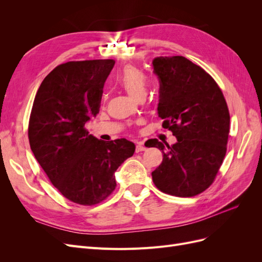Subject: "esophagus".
Segmentation results:
<instances>
[{
  "label": "esophagus",
  "instance_id": "obj_1",
  "mask_svg": "<svg viewBox=\"0 0 262 262\" xmlns=\"http://www.w3.org/2000/svg\"><path fill=\"white\" fill-rule=\"evenodd\" d=\"M145 149H146V147L144 146V144L142 143V142H139L137 147H136V152L139 153V152H142V150H145Z\"/></svg>",
  "mask_w": 262,
  "mask_h": 262
}]
</instances>
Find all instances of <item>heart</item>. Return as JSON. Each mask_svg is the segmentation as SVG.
Wrapping results in <instances>:
<instances>
[{
    "label": "heart",
    "instance_id": "obj_1",
    "mask_svg": "<svg viewBox=\"0 0 262 262\" xmlns=\"http://www.w3.org/2000/svg\"><path fill=\"white\" fill-rule=\"evenodd\" d=\"M116 82L123 91L136 99L144 97L147 86V76L140 69L132 66L125 67L117 75Z\"/></svg>",
    "mask_w": 262,
    "mask_h": 262
}]
</instances>
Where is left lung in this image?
<instances>
[{
    "label": "left lung",
    "instance_id": "left-lung-1",
    "mask_svg": "<svg viewBox=\"0 0 262 262\" xmlns=\"http://www.w3.org/2000/svg\"><path fill=\"white\" fill-rule=\"evenodd\" d=\"M160 81L158 117L177 143L157 139L148 147L163 152V162L152 172L154 185L175 196H194L215 180L227 149L229 112L220 86L198 64L181 55L153 61Z\"/></svg>",
    "mask_w": 262,
    "mask_h": 262
}]
</instances>
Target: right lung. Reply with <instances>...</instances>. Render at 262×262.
Instances as JSON below:
<instances>
[{"mask_svg": "<svg viewBox=\"0 0 262 262\" xmlns=\"http://www.w3.org/2000/svg\"><path fill=\"white\" fill-rule=\"evenodd\" d=\"M115 60L70 61L38 89L28 123L30 148L51 184L68 200L95 205L116 189L115 171L136 146L125 139L98 140L85 128L99 113Z\"/></svg>", "mask_w": 262, "mask_h": 262, "instance_id": "1", "label": "right lung"}]
</instances>
